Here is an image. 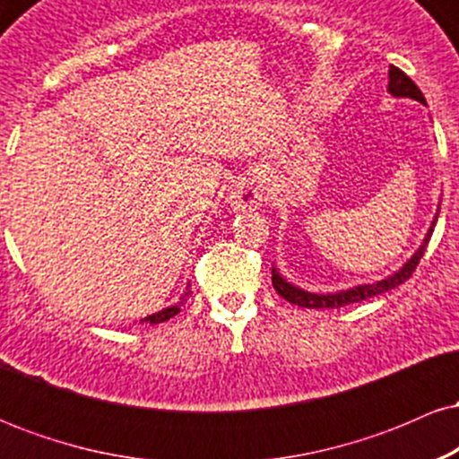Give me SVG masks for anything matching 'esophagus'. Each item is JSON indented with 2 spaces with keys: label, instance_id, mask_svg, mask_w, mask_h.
Wrapping results in <instances>:
<instances>
[{
  "label": "esophagus",
  "instance_id": "34e87169",
  "mask_svg": "<svg viewBox=\"0 0 459 459\" xmlns=\"http://www.w3.org/2000/svg\"><path fill=\"white\" fill-rule=\"evenodd\" d=\"M233 203L239 209H244V212L246 209L247 212H252V209L261 207V194L256 192L250 183H241V186H237L233 189Z\"/></svg>",
  "mask_w": 459,
  "mask_h": 459
}]
</instances>
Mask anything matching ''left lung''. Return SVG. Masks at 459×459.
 I'll return each instance as SVG.
<instances>
[{
    "label": "left lung",
    "instance_id": "1",
    "mask_svg": "<svg viewBox=\"0 0 459 459\" xmlns=\"http://www.w3.org/2000/svg\"><path fill=\"white\" fill-rule=\"evenodd\" d=\"M386 91L394 99H414V101L425 103V97H423V92L419 91V86H416L412 79L405 75L403 71H399L397 66L388 68V88ZM438 213H440V204H438V209H436L434 220H431L429 230L425 233L423 244L419 246V250H416L414 255L410 256V259L405 261L397 272H393L391 276L382 278V281L362 282V284H356V287L341 289V291L315 293V291H307V289H302V287H296L293 282H289L287 278L278 272V267L272 265L273 289H276L278 296L287 299V302L296 304V307H302V308H341V307H347V304H356V302H362V299L376 298V296H380V293L391 291V289L399 287V284H403L410 276H412L416 265H419L420 256H423L425 247H428V244H429V237H431V233H434V226H436V220H438Z\"/></svg>",
    "mask_w": 459,
    "mask_h": 459
}]
</instances>
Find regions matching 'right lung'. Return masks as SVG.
<instances>
[{
  "label": "right lung",
  "mask_w": 459,
  "mask_h": 459,
  "mask_svg": "<svg viewBox=\"0 0 459 459\" xmlns=\"http://www.w3.org/2000/svg\"><path fill=\"white\" fill-rule=\"evenodd\" d=\"M189 287H192V284H186V291H183V296L177 299L175 304H170V307H166V308H161V310H157V313H152V315H146L144 319H140V324H151V325H155V324H161V321H168L170 317H175L177 313H181V307H186V302H187V298H189Z\"/></svg>",
  "instance_id": "1"
}]
</instances>
